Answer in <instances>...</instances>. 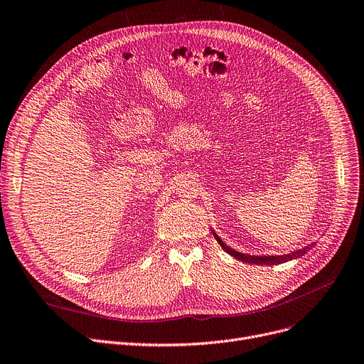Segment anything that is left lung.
I'll return each instance as SVG.
<instances>
[{"mask_svg": "<svg viewBox=\"0 0 364 364\" xmlns=\"http://www.w3.org/2000/svg\"><path fill=\"white\" fill-rule=\"evenodd\" d=\"M213 233H214V237L217 239V242L220 243V246L223 247V250L227 252V254H230L232 257H235L236 259H240V261H243V262H250V264H261V265H273V264H282V262H286V261H291V259H294V258H299L301 255H304L305 252H307L309 250H310V246H307V247H304V250H299V251H296V252H292V254H288V255H267V257H255V255H247V254H242V252H237V251H235V250H232V247H228L218 236H217V233L213 230Z\"/></svg>", "mask_w": 364, "mask_h": 364, "instance_id": "obj_1", "label": "left lung"}]
</instances>
